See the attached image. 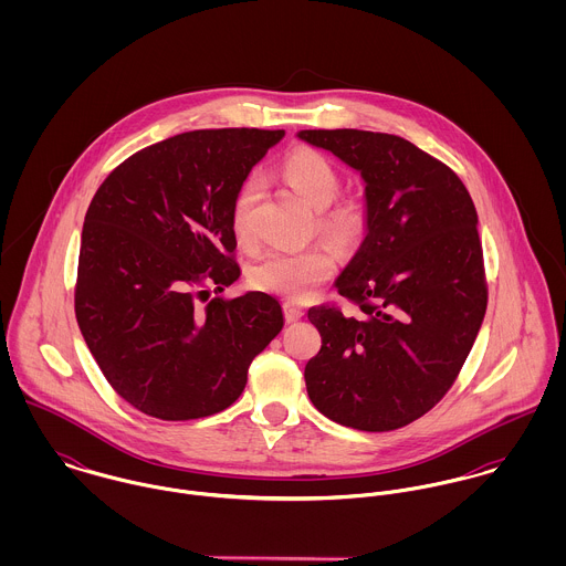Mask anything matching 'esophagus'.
<instances>
[{
	"mask_svg": "<svg viewBox=\"0 0 566 566\" xmlns=\"http://www.w3.org/2000/svg\"><path fill=\"white\" fill-rule=\"evenodd\" d=\"M283 312H285V321H287V323H296V321H301V318L305 316V312H303L301 307L290 305V303L283 305Z\"/></svg>",
	"mask_w": 566,
	"mask_h": 566,
	"instance_id": "esophagus-1",
	"label": "esophagus"
}]
</instances>
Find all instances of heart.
Wrapping results in <instances>:
<instances>
[{"label": "heart", "mask_w": 566, "mask_h": 566, "mask_svg": "<svg viewBox=\"0 0 566 566\" xmlns=\"http://www.w3.org/2000/svg\"><path fill=\"white\" fill-rule=\"evenodd\" d=\"M283 180L298 193V198L318 211V229L324 238L337 245L357 242L366 227L364 209L357 202L331 205L339 193V174L333 163L314 150H298L281 165ZM259 200V182L248 180L238 191L231 209V229L240 245L254 242L252 211ZM333 256L324 248L305 250H270L263 254L252 272V283L281 296L285 301H305L321 283L333 274Z\"/></svg>", "instance_id": "b5f03b06"}]
</instances>
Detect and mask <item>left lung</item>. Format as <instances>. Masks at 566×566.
Wrapping results in <instances>:
<instances>
[{
	"label": "left lung",
	"mask_w": 566,
	"mask_h": 566,
	"mask_svg": "<svg viewBox=\"0 0 566 566\" xmlns=\"http://www.w3.org/2000/svg\"><path fill=\"white\" fill-rule=\"evenodd\" d=\"M364 180V240L335 279L361 316L312 307L323 348L305 366L312 403L359 431H392L453 386L485 314L478 211L462 180L397 135L298 130Z\"/></svg>",
	"instance_id": "left-lung-1"
}]
</instances>
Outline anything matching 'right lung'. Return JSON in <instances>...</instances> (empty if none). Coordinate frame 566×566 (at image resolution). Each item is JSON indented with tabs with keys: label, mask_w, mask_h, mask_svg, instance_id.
Returning <instances> with one entry per match:
<instances>
[{
	"label": "right lung",
	"mask_w": 566,
	"mask_h": 566,
	"mask_svg": "<svg viewBox=\"0 0 566 566\" xmlns=\"http://www.w3.org/2000/svg\"><path fill=\"white\" fill-rule=\"evenodd\" d=\"M285 130L222 128L169 137L115 167L82 227L76 318L115 392L161 420L235 403L250 361L281 333L263 292L196 307L242 270L231 209L250 169Z\"/></svg>",
	"instance_id": "1"
}]
</instances>
